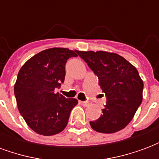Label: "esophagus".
Segmentation results:
<instances>
[{"label":"esophagus","instance_id":"esophagus-1","mask_svg":"<svg viewBox=\"0 0 159 159\" xmlns=\"http://www.w3.org/2000/svg\"><path fill=\"white\" fill-rule=\"evenodd\" d=\"M80 103L82 104L83 107H89V106L90 105L89 102H88V101H80Z\"/></svg>","mask_w":159,"mask_h":159}]
</instances>
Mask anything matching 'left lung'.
Wrapping results in <instances>:
<instances>
[{
	"label": "left lung",
	"mask_w": 159,
	"mask_h": 159,
	"mask_svg": "<svg viewBox=\"0 0 159 159\" xmlns=\"http://www.w3.org/2000/svg\"><path fill=\"white\" fill-rule=\"evenodd\" d=\"M99 78L107 95V103L97 120L90 126L97 132L112 134L123 129L133 119L143 99V81L137 69L127 59L107 51H78Z\"/></svg>",
	"instance_id": "8db88e82"
}]
</instances>
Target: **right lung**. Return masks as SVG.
Segmentation results:
<instances>
[{"label":"right lung","instance_id":"add662e5","mask_svg":"<svg viewBox=\"0 0 159 159\" xmlns=\"http://www.w3.org/2000/svg\"><path fill=\"white\" fill-rule=\"evenodd\" d=\"M77 50L52 48L28 59L19 70L14 84L17 106L27 125L41 135L60 133L78 100L54 93L66 76V63Z\"/></svg>","mask_w":159,"mask_h":159}]
</instances>
